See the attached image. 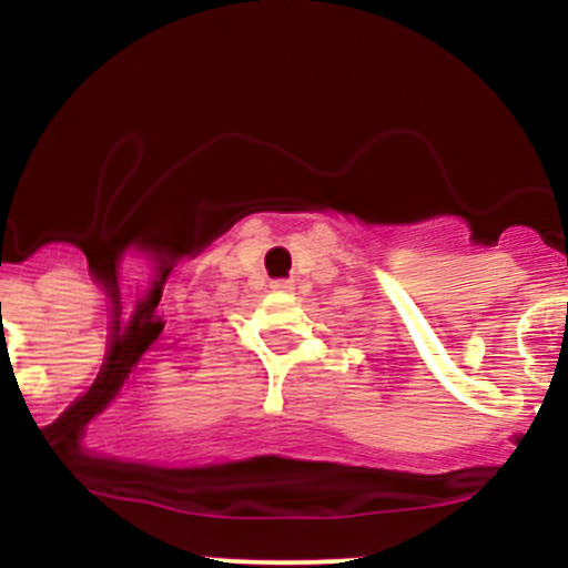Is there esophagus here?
I'll return each instance as SVG.
<instances>
[{
    "instance_id": "34e87169",
    "label": "esophagus",
    "mask_w": 568,
    "mask_h": 568,
    "mask_svg": "<svg viewBox=\"0 0 568 568\" xmlns=\"http://www.w3.org/2000/svg\"><path fill=\"white\" fill-rule=\"evenodd\" d=\"M293 288H296V283H293V280H275V283H272V291H277V293H293Z\"/></svg>"
}]
</instances>
